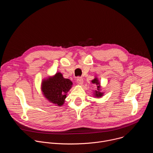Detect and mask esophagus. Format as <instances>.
I'll list each match as a JSON object with an SVG mask.
<instances>
[{
    "mask_svg": "<svg viewBox=\"0 0 153 153\" xmlns=\"http://www.w3.org/2000/svg\"><path fill=\"white\" fill-rule=\"evenodd\" d=\"M77 83L79 85H82L83 84V80L82 77H78L77 78Z\"/></svg>",
    "mask_w": 153,
    "mask_h": 153,
    "instance_id": "obj_1",
    "label": "esophagus"
}]
</instances>
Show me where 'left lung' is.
<instances>
[{"label": "left lung", "mask_w": 153, "mask_h": 153, "mask_svg": "<svg viewBox=\"0 0 153 153\" xmlns=\"http://www.w3.org/2000/svg\"><path fill=\"white\" fill-rule=\"evenodd\" d=\"M93 83L96 84L97 85V90H95L94 91V96L95 97L100 98L103 96V93L101 92V86H100V83L99 82L98 79L97 77H96L93 80H91Z\"/></svg>", "instance_id": "1"}]
</instances>
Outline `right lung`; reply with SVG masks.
I'll use <instances>...</instances> for the list:
<instances>
[{"instance_id":"obj_1","label":"right lung","mask_w":153,"mask_h":153,"mask_svg":"<svg viewBox=\"0 0 153 153\" xmlns=\"http://www.w3.org/2000/svg\"><path fill=\"white\" fill-rule=\"evenodd\" d=\"M72 82L65 79L60 73L43 79L41 90L44 97L50 102L60 106L64 104L67 93L71 88Z\"/></svg>"}]
</instances>
